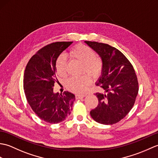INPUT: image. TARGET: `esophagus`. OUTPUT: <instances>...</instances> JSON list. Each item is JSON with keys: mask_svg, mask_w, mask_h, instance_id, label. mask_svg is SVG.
Instances as JSON below:
<instances>
[{"mask_svg": "<svg viewBox=\"0 0 158 158\" xmlns=\"http://www.w3.org/2000/svg\"><path fill=\"white\" fill-rule=\"evenodd\" d=\"M85 96V94H76V95H75L76 98H78V99H81V98H84Z\"/></svg>", "mask_w": 158, "mask_h": 158, "instance_id": "1", "label": "esophagus"}]
</instances>
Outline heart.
Instances as JSON below:
<instances>
[{
	"label": "heart",
	"instance_id": "1",
	"mask_svg": "<svg viewBox=\"0 0 158 158\" xmlns=\"http://www.w3.org/2000/svg\"><path fill=\"white\" fill-rule=\"evenodd\" d=\"M70 58L82 64V73L85 72L93 77H97L101 73L102 69V60L96 57V52L90 47L79 44L68 53ZM56 69L58 75L61 77L67 75L68 64L65 57L60 56L57 59ZM92 80L88 75L80 77H70L66 82V87L69 91L74 93H83L91 84Z\"/></svg>",
	"mask_w": 158,
	"mask_h": 158
}]
</instances>
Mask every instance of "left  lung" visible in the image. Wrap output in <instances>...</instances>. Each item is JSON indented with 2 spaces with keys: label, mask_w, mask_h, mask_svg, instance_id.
<instances>
[{
  "label": "left lung",
  "mask_w": 158,
  "mask_h": 158,
  "mask_svg": "<svg viewBox=\"0 0 158 158\" xmlns=\"http://www.w3.org/2000/svg\"><path fill=\"white\" fill-rule=\"evenodd\" d=\"M102 59V69L96 85L105 93H96L98 105L90 111L96 122L112 125L123 119L135 105L139 83L132 64L115 48L105 43L85 41Z\"/></svg>",
  "instance_id": "obj_1"
}]
</instances>
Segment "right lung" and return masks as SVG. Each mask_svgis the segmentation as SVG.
I'll return each mask as SVG.
<instances>
[{
	"label": "right lung",
	"mask_w": 158,
	"mask_h": 158,
	"mask_svg": "<svg viewBox=\"0 0 158 158\" xmlns=\"http://www.w3.org/2000/svg\"><path fill=\"white\" fill-rule=\"evenodd\" d=\"M73 42H56L39 49L30 59L23 75L26 100L37 116L45 122L58 123L72 110L75 96L64 92L53 93L56 77V63L58 56Z\"/></svg>",
	"instance_id": "right-lung-1"
}]
</instances>
